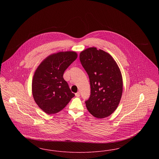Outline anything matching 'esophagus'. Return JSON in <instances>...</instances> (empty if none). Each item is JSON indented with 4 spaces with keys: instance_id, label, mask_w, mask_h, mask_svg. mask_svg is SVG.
I'll return each mask as SVG.
<instances>
[{
    "instance_id": "obj_1",
    "label": "esophagus",
    "mask_w": 159,
    "mask_h": 159,
    "mask_svg": "<svg viewBox=\"0 0 159 159\" xmlns=\"http://www.w3.org/2000/svg\"><path fill=\"white\" fill-rule=\"evenodd\" d=\"M75 95L77 97H80V92H77V93H75Z\"/></svg>"
}]
</instances>
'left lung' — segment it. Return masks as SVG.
<instances>
[{"label":"left lung","mask_w":159,"mask_h":159,"mask_svg":"<svg viewBox=\"0 0 159 159\" xmlns=\"http://www.w3.org/2000/svg\"><path fill=\"white\" fill-rule=\"evenodd\" d=\"M79 57L91 85L90 97L85 101L87 109L98 119L108 117L121 99L123 80L120 68L109 53L95 47L84 50Z\"/></svg>","instance_id":"1"}]
</instances>
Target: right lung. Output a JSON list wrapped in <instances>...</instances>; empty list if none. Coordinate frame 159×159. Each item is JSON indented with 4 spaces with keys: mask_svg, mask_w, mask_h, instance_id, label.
Masks as SVG:
<instances>
[{
    "mask_svg": "<svg viewBox=\"0 0 159 159\" xmlns=\"http://www.w3.org/2000/svg\"><path fill=\"white\" fill-rule=\"evenodd\" d=\"M77 57L74 51L53 53L36 70L32 80V93L37 105L46 113L60 111L75 96L63 75Z\"/></svg>",
    "mask_w": 159,
    "mask_h": 159,
    "instance_id": "1",
    "label": "right lung"
}]
</instances>
